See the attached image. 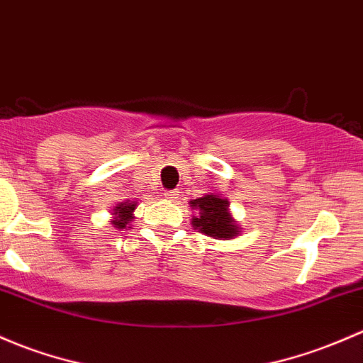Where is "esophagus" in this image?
Listing matches in <instances>:
<instances>
[{
    "label": "esophagus",
    "instance_id": "34e87169",
    "mask_svg": "<svg viewBox=\"0 0 363 363\" xmlns=\"http://www.w3.org/2000/svg\"><path fill=\"white\" fill-rule=\"evenodd\" d=\"M165 198L169 201H175L179 198V191H175V189H170V191H165Z\"/></svg>",
    "mask_w": 363,
    "mask_h": 363
}]
</instances>
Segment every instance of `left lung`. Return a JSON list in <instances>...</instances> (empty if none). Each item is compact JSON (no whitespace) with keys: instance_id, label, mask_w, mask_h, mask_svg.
<instances>
[{"instance_id":"obj_1","label":"left lung","mask_w":363,"mask_h":363,"mask_svg":"<svg viewBox=\"0 0 363 363\" xmlns=\"http://www.w3.org/2000/svg\"><path fill=\"white\" fill-rule=\"evenodd\" d=\"M189 203L196 211V216L191 219L194 230L217 240L233 238L240 233V228L236 226L230 208H228L230 203H228L226 198L211 193L191 200Z\"/></svg>"}]
</instances>
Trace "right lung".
<instances>
[{
    "label": "right lung",
    "instance_id": "add662e5",
    "mask_svg": "<svg viewBox=\"0 0 363 363\" xmlns=\"http://www.w3.org/2000/svg\"><path fill=\"white\" fill-rule=\"evenodd\" d=\"M137 203L135 201H123V203H120L118 207H114V213H113V226L118 228V230H125L127 228V224L130 223L133 219V211H135Z\"/></svg>",
    "mask_w": 363,
    "mask_h": 363
}]
</instances>
